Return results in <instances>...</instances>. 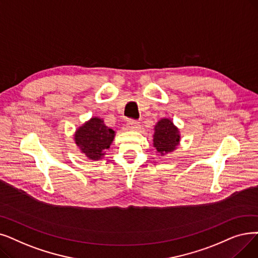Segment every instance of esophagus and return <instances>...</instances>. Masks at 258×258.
Segmentation results:
<instances>
[{
    "label": "esophagus",
    "instance_id": "1",
    "mask_svg": "<svg viewBox=\"0 0 258 258\" xmlns=\"http://www.w3.org/2000/svg\"><path fill=\"white\" fill-rule=\"evenodd\" d=\"M127 127L132 131H137L140 128V122H138L137 120L130 119L127 120Z\"/></svg>",
    "mask_w": 258,
    "mask_h": 258
}]
</instances>
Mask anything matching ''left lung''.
Wrapping results in <instances>:
<instances>
[{"instance_id": "left-lung-1", "label": "left lung", "mask_w": 258, "mask_h": 258, "mask_svg": "<svg viewBox=\"0 0 258 258\" xmlns=\"http://www.w3.org/2000/svg\"><path fill=\"white\" fill-rule=\"evenodd\" d=\"M154 147L161 155L176 150L180 141V134L170 119H161L155 126Z\"/></svg>"}]
</instances>
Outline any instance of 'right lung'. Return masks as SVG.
Returning a JSON list of instances; mask_svg holds the SVG:
<instances>
[{"label":"right lung","mask_w":258,"mask_h":258,"mask_svg":"<svg viewBox=\"0 0 258 258\" xmlns=\"http://www.w3.org/2000/svg\"><path fill=\"white\" fill-rule=\"evenodd\" d=\"M114 137L115 132L107 127L103 120L98 117L84 123L75 134L76 144L91 160L101 158L104 152L109 149Z\"/></svg>","instance_id":"obj_1"}]
</instances>
